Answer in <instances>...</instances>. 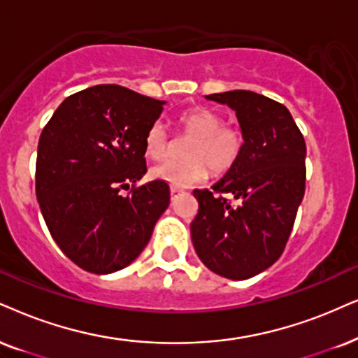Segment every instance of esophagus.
I'll return each instance as SVG.
<instances>
[{"mask_svg": "<svg viewBox=\"0 0 358 358\" xmlns=\"http://www.w3.org/2000/svg\"><path fill=\"white\" fill-rule=\"evenodd\" d=\"M171 194H178V193H185V188H178V187H171Z\"/></svg>", "mask_w": 358, "mask_h": 358, "instance_id": "obj_1", "label": "esophagus"}]
</instances>
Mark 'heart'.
<instances>
[{
    "label": "heart",
    "mask_w": 358,
    "mask_h": 358,
    "mask_svg": "<svg viewBox=\"0 0 358 358\" xmlns=\"http://www.w3.org/2000/svg\"><path fill=\"white\" fill-rule=\"evenodd\" d=\"M176 122L185 134L194 137L187 148L188 160H166L153 166V178L171 187L185 188L203 182L208 170L221 175L236 164L243 152V135L234 127L226 125L218 112L206 107H192L182 112ZM143 148L147 157L153 160L169 155L170 138L160 122H153L147 129Z\"/></svg>",
    "instance_id": "b5f03b06"
}]
</instances>
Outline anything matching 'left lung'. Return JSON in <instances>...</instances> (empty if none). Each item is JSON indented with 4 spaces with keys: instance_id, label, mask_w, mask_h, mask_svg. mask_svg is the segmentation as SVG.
Returning a JSON list of instances; mask_svg holds the SVG:
<instances>
[{
    "instance_id": "left-lung-1",
    "label": "left lung",
    "mask_w": 358,
    "mask_h": 358,
    "mask_svg": "<svg viewBox=\"0 0 358 358\" xmlns=\"http://www.w3.org/2000/svg\"><path fill=\"white\" fill-rule=\"evenodd\" d=\"M206 99L236 112L244 143L223 178L193 192L192 241L208 269L244 280L273 266L286 248L306 192V142L291 112L273 99L251 90Z\"/></svg>"
}]
</instances>
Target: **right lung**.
<instances>
[{
    "instance_id": "add662e5",
    "label": "right lung",
    "mask_w": 358,
    "mask_h": 358,
    "mask_svg": "<svg viewBox=\"0 0 358 358\" xmlns=\"http://www.w3.org/2000/svg\"><path fill=\"white\" fill-rule=\"evenodd\" d=\"M164 103L122 85H94L67 97L41 134V213L57 246L84 271L127 268L169 208V183L134 187L147 173L143 137ZM130 184L124 197L120 189Z\"/></svg>"
}]
</instances>
